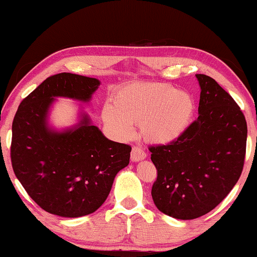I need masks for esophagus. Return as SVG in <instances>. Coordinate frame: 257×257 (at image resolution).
Listing matches in <instances>:
<instances>
[{"mask_svg": "<svg viewBox=\"0 0 257 257\" xmlns=\"http://www.w3.org/2000/svg\"><path fill=\"white\" fill-rule=\"evenodd\" d=\"M146 158V153L144 152V150L140 149V147H137L135 146L132 149V152H131V160L132 161H140V160H144Z\"/></svg>", "mask_w": 257, "mask_h": 257, "instance_id": "34e87169", "label": "esophagus"}]
</instances>
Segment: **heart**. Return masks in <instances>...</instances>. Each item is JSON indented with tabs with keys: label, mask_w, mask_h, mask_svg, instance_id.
<instances>
[{
	"label": "heart",
	"mask_w": 257,
	"mask_h": 257,
	"mask_svg": "<svg viewBox=\"0 0 257 257\" xmlns=\"http://www.w3.org/2000/svg\"><path fill=\"white\" fill-rule=\"evenodd\" d=\"M194 100L188 92L157 82L125 84L112 93L111 105H105L101 118L110 131L121 140L140 135L152 144H170L184 135L194 114Z\"/></svg>",
	"instance_id": "obj_1"
}]
</instances>
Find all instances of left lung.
<instances>
[{
    "label": "left lung",
    "instance_id": "8db88e82",
    "mask_svg": "<svg viewBox=\"0 0 257 257\" xmlns=\"http://www.w3.org/2000/svg\"><path fill=\"white\" fill-rule=\"evenodd\" d=\"M195 76L201 89L198 119L173 143L150 147L158 171L154 205L179 220L205 215L229 194L247 144L245 118L230 94L209 76Z\"/></svg>",
    "mask_w": 257,
    "mask_h": 257
}]
</instances>
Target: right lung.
Instances as JSON below:
<instances>
[{
    "label": "right lung",
    "instance_id": "right-lung-1",
    "mask_svg": "<svg viewBox=\"0 0 257 257\" xmlns=\"http://www.w3.org/2000/svg\"><path fill=\"white\" fill-rule=\"evenodd\" d=\"M97 78L62 72L49 77L20 104L13 121L10 157L16 178L42 209L79 217L99 208L115 175L130 163L131 146L108 140L89 114L56 130L49 114L56 98L89 103Z\"/></svg>",
    "mask_w": 257,
    "mask_h": 257
}]
</instances>
